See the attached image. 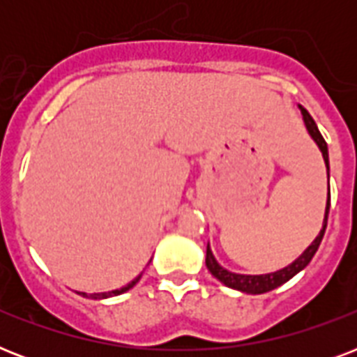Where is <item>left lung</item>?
I'll return each instance as SVG.
<instances>
[{
	"label": "left lung",
	"mask_w": 357,
	"mask_h": 357,
	"mask_svg": "<svg viewBox=\"0 0 357 357\" xmlns=\"http://www.w3.org/2000/svg\"><path fill=\"white\" fill-rule=\"evenodd\" d=\"M300 113H302V119H304L305 129L307 133L311 135V139L315 140V144L319 146L322 157H324V165H326L328 170V179H330V161H328V144L326 140L322 139L321 131L317 128L315 120L311 119V114L305 111L302 105H298ZM328 213H330V187H328V202H326V211H324V220H322V229L319 231V235L315 237V241L307 246V248L302 252V255H298L296 259L291 263V265L283 266L276 272H268V274H238V272H231L228 268H224L213 255L209 244H207V254H206V265L209 268L213 276L217 278L218 282L224 283L226 287L235 289V291H241V293L246 294H263L268 293L272 289L280 287L285 282H289L291 278L296 276L300 271H304L305 266L310 265V261L313 259V255L321 246V241L324 237V231H326V224H328Z\"/></svg>",
	"instance_id": "8db88e82"
}]
</instances>
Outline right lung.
I'll use <instances>...</instances> for the list:
<instances>
[{
    "label": "right lung",
    "instance_id": "obj_1",
    "mask_svg": "<svg viewBox=\"0 0 357 357\" xmlns=\"http://www.w3.org/2000/svg\"><path fill=\"white\" fill-rule=\"evenodd\" d=\"M140 276H142V274H139V276L135 278L133 282H129L128 285H123V287H120V289H114V291H109V293H94V294L79 293V294H83V296H91V298H94V300H103V298H111V296H119V294L126 293V291H129V289H133L135 285L139 283Z\"/></svg>",
    "mask_w": 357,
    "mask_h": 357
}]
</instances>
